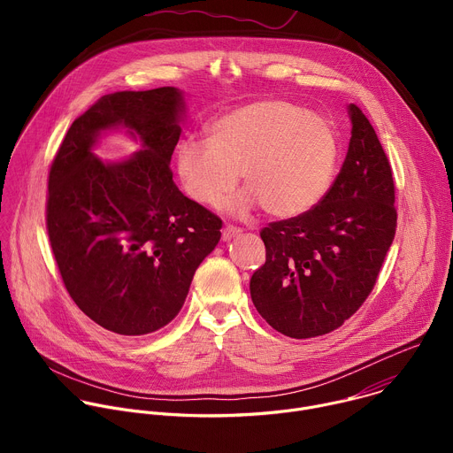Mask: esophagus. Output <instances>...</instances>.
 Wrapping results in <instances>:
<instances>
[{
	"instance_id": "obj_1",
	"label": "esophagus",
	"mask_w": 453,
	"mask_h": 453,
	"mask_svg": "<svg viewBox=\"0 0 453 453\" xmlns=\"http://www.w3.org/2000/svg\"><path fill=\"white\" fill-rule=\"evenodd\" d=\"M240 233H242V229H240V227L227 224V226L222 229V240H224V242H227V240H231L233 236H236V234H240Z\"/></svg>"
}]
</instances>
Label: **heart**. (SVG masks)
Returning <instances> with one entry per match:
<instances>
[{
    "mask_svg": "<svg viewBox=\"0 0 453 453\" xmlns=\"http://www.w3.org/2000/svg\"><path fill=\"white\" fill-rule=\"evenodd\" d=\"M339 161L332 123L283 100L238 107L210 125V142L186 138L177 149V170L188 196L220 206L238 184L240 206L278 219L310 211L328 193Z\"/></svg>",
    "mask_w": 453,
    "mask_h": 453,
    "instance_id": "heart-1",
    "label": "heart"
}]
</instances>
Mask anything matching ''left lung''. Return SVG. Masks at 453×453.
<instances>
[{"instance_id": "8db88e82", "label": "left lung", "mask_w": 453, "mask_h": 453, "mask_svg": "<svg viewBox=\"0 0 453 453\" xmlns=\"http://www.w3.org/2000/svg\"><path fill=\"white\" fill-rule=\"evenodd\" d=\"M349 116L348 154L325 199L260 231L265 264L250 278V297L292 339L342 326L374 288L396 234L391 163L360 107L351 104Z\"/></svg>"}]
</instances>
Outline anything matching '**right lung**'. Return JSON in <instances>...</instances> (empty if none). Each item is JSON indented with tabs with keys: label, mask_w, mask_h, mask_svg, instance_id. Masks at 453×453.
I'll return each instance as SVG.
<instances>
[{
	"label": "right lung",
	"mask_w": 453,
	"mask_h": 453,
	"mask_svg": "<svg viewBox=\"0 0 453 453\" xmlns=\"http://www.w3.org/2000/svg\"><path fill=\"white\" fill-rule=\"evenodd\" d=\"M180 111L175 88L105 95L72 123L50 166L46 229L62 283L91 320L118 335L168 325L220 240L222 220L172 179ZM114 124L131 127L146 149L105 165L90 145Z\"/></svg>",
	"instance_id": "1"
}]
</instances>
